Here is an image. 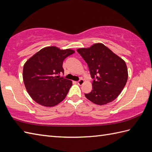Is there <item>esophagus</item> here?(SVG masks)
Masks as SVG:
<instances>
[{"instance_id": "34e87169", "label": "esophagus", "mask_w": 152, "mask_h": 152, "mask_svg": "<svg viewBox=\"0 0 152 152\" xmlns=\"http://www.w3.org/2000/svg\"><path fill=\"white\" fill-rule=\"evenodd\" d=\"M83 83H84V80L83 79H80L79 80H78L77 81V84H78L79 85H82V84H83Z\"/></svg>"}]
</instances>
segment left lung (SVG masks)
<instances>
[{"mask_svg": "<svg viewBox=\"0 0 152 152\" xmlns=\"http://www.w3.org/2000/svg\"><path fill=\"white\" fill-rule=\"evenodd\" d=\"M77 51L86 61L94 79L92 90L85 94V97L98 105L114 101L128 80V69L124 61L102 43Z\"/></svg>", "mask_w": 152, "mask_h": 152, "instance_id": "8db88e82", "label": "left lung"}]
</instances>
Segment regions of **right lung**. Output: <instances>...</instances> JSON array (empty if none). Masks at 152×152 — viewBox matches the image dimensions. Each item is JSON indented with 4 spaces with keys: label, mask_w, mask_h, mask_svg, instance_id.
I'll return each mask as SVG.
<instances>
[{
    "label": "right lung",
    "mask_w": 152,
    "mask_h": 152,
    "mask_svg": "<svg viewBox=\"0 0 152 152\" xmlns=\"http://www.w3.org/2000/svg\"><path fill=\"white\" fill-rule=\"evenodd\" d=\"M75 53L71 49L46 47L29 58L24 65L23 80L30 97L38 104L51 107L62 102L72 86L64 73V59Z\"/></svg>",
    "instance_id": "right-lung-1"
}]
</instances>
